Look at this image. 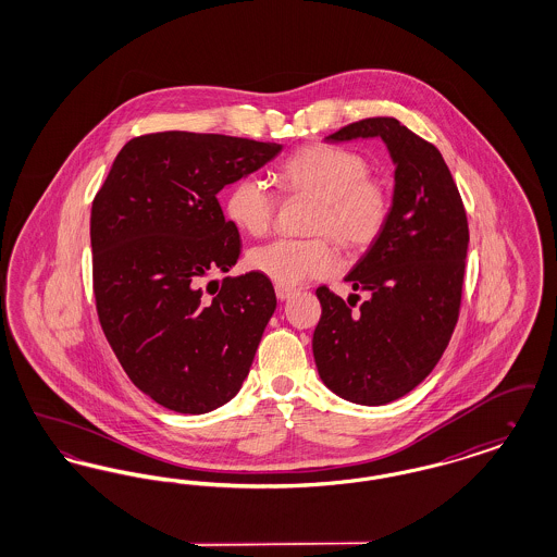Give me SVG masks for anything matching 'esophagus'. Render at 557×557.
<instances>
[{
    "mask_svg": "<svg viewBox=\"0 0 557 557\" xmlns=\"http://www.w3.org/2000/svg\"><path fill=\"white\" fill-rule=\"evenodd\" d=\"M296 294V290H292V288H286V286H275V296L280 298V300H288Z\"/></svg>",
    "mask_w": 557,
    "mask_h": 557,
    "instance_id": "esophagus-1",
    "label": "esophagus"
}]
</instances>
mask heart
I'll return each mask as SVG.
<instances>
[{
    "label": "heart",
    "instance_id": "1",
    "mask_svg": "<svg viewBox=\"0 0 557 557\" xmlns=\"http://www.w3.org/2000/svg\"><path fill=\"white\" fill-rule=\"evenodd\" d=\"M361 152L311 144L296 150L277 169V182L288 196L318 200L307 232L313 238H277L248 252V265L277 286H298L330 275L338 265L334 240L346 255H363L384 236L395 198L386 180L371 175ZM280 209V196L261 175L236 180L225 196L230 221L250 236H265Z\"/></svg>",
    "mask_w": 557,
    "mask_h": 557
}]
</instances>
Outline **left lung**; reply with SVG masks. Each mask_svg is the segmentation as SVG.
I'll return each mask as SVG.
<instances>
[{"mask_svg": "<svg viewBox=\"0 0 557 557\" xmlns=\"http://www.w3.org/2000/svg\"><path fill=\"white\" fill-rule=\"evenodd\" d=\"M382 137L395 160V209L384 236L346 275L370 296L359 307L319 286L313 355L323 384L359 405L411 393L436 368L459 319L468 214L434 144L397 119L375 116L327 135ZM359 300V294H352Z\"/></svg>", "mask_w": 557, "mask_h": 557, "instance_id": "8db88e82", "label": "left lung"}]
</instances>
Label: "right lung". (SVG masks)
<instances>
[{
	"instance_id": "add662e5",
	"label": "right lung",
	"mask_w": 557,
	"mask_h": 557,
	"mask_svg": "<svg viewBox=\"0 0 557 557\" xmlns=\"http://www.w3.org/2000/svg\"><path fill=\"white\" fill-rule=\"evenodd\" d=\"M282 146L219 133L129 139L91 205L94 298L133 384L177 413L234 397L275 311L269 277L236 265L242 242L216 194Z\"/></svg>"
}]
</instances>
